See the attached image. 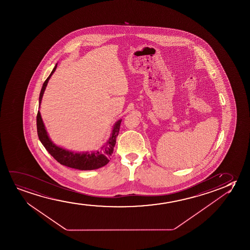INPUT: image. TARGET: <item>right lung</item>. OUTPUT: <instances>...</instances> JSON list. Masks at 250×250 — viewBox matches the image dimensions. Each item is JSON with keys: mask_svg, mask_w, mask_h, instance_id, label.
<instances>
[{"mask_svg": "<svg viewBox=\"0 0 250 250\" xmlns=\"http://www.w3.org/2000/svg\"><path fill=\"white\" fill-rule=\"evenodd\" d=\"M56 66H57V64L55 65L50 75L48 76V79L45 80V82L42 84L40 96H39V103H41L42 98L43 96L46 86L48 84V80L50 79L52 74L55 72ZM121 121L122 120H118L116 124L114 125L111 137L106 142V144L102 147L100 150L92 152V153H89V152L74 153L72 151L65 150L62 147H57L56 145L53 144L47 134L39 111L37 115V129H38L39 140L41 141V143L44 146L46 150L48 151V153L51 154L52 156L55 158L60 164L68 167L78 169V170H82V171L83 170H95V169L103 167L109 162L111 156L113 154V147L116 144L117 137L120 132Z\"/></svg>", "mask_w": 250, "mask_h": 250, "instance_id": "obj_1", "label": "right lung"}]
</instances>
